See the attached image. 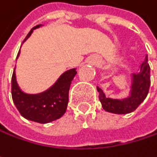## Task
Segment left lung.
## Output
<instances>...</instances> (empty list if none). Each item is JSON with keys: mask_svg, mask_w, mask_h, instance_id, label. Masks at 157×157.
<instances>
[{"mask_svg": "<svg viewBox=\"0 0 157 157\" xmlns=\"http://www.w3.org/2000/svg\"><path fill=\"white\" fill-rule=\"evenodd\" d=\"M150 83V66L148 63V57L146 55L144 61L140 65V71L137 74L132 75V86L129 97L120 100L107 98L102 89L97 86L102 107L109 113L117 114L132 113L146 98Z\"/></svg>", "mask_w": 157, "mask_h": 157, "instance_id": "obj_1", "label": "left lung"}]
</instances>
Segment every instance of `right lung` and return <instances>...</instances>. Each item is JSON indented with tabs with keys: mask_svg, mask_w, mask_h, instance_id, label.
Wrapping results in <instances>:
<instances>
[{
	"mask_svg": "<svg viewBox=\"0 0 157 157\" xmlns=\"http://www.w3.org/2000/svg\"><path fill=\"white\" fill-rule=\"evenodd\" d=\"M40 26L33 27L23 42L30 37L34 29ZM19 54L20 51L17 57ZM76 74L75 69H71L63 74L47 91L38 94H27L17 84L14 69L12 76V97L16 108L24 118L40 124H46L59 119L66 112L70 85Z\"/></svg>",
	"mask_w": 157,
	"mask_h": 157,
	"instance_id": "add662e5",
	"label": "right lung"
}]
</instances>
